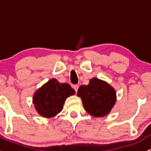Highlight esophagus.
<instances>
[{
	"label": "esophagus",
	"instance_id": "1",
	"mask_svg": "<svg viewBox=\"0 0 151 151\" xmlns=\"http://www.w3.org/2000/svg\"><path fill=\"white\" fill-rule=\"evenodd\" d=\"M73 88H74V91H75V92L77 93V91H78L79 86L77 85H73Z\"/></svg>",
	"mask_w": 151,
	"mask_h": 151
}]
</instances>
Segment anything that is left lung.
<instances>
[{
    "mask_svg": "<svg viewBox=\"0 0 151 151\" xmlns=\"http://www.w3.org/2000/svg\"><path fill=\"white\" fill-rule=\"evenodd\" d=\"M85 110L94 117H103L109 113L116 101V93L107 83L93 78L88 85H81L77 91Z\"/></svg>",
    "mask_w": 151,
    "mask_h": 151,
    "instance_id": "left-lung-1",
    "label": "left lung"
}]
</instances>
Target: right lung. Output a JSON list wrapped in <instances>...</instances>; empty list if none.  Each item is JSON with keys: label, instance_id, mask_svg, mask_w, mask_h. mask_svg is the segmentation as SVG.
I'll return each mask as SVG.
<instances>
[{"label": "right lung", "instance_id": "right-lung-1", "mask_svg": "<svg viewBox=\"0 0 151 151\" xmlns=\"http://www.w3.org/2000/svg\"><path fill=\"white\" fill-rule=\"evenodd\" d=\"M74 93L70 85L52 79L35 92L33 103L39 115L52 118L62 110L66 98Z\"/></svg>", "mask_w": 151, "mask_h": 151}]
</instances>
